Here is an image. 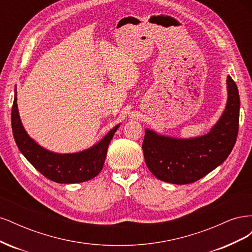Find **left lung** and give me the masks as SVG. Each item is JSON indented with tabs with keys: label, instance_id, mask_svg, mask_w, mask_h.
I'll return each instance as SVG.
<instances>
[{
	"label": "left lung",
	"instance_id": "1",
	"mask_svg": "<svg viewBox=\"0 0 252 252\" xmlns=\"http://www.w3.org/2000/svg\"><path fill=\"white\" fill-rule=\"evenodd\" d=\"M227 91L225 110L207 134L177 139L145 130L144 158L156 178L171 184H190L216 169L230 155L239 131L240 95L229 75Z\"/></svg>",
	"mask_w": 252,
	"mask_h": 252
}]
</instances>
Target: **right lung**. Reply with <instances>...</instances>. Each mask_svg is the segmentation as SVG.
Here are the masks:
<instances>
[{"mask_svg":"<svg viewBox=\"0 0 252 252\" xmlns=\"http://www.w3.org/2000/svg\"><path fill=\"white\" fill-rule=\"evenodd\" d=\"M11 125L14 141L22 155L44 177L60 184L86 182L100 173L107 155L108 145L120 127V124L114 126L100 142L86 150L75 154H56L40 146L27 134L20 119L17 89H14Z\"/></svg>","mask_w":252,"mask_h":252,"instance_id":"add662e5","label":"right lung"}]
</instances>
